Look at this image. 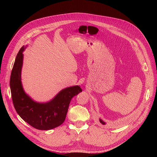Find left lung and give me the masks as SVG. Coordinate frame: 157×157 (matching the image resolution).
I'll return each mask as SVG.
<instances>
[{
  "mask_svg": "<svg viewBox=\"0 0 157 157\" xmlns=\"http://www.w3.org/2000/svg\"><path fill=\"white\" fill-rule=\"evenodd\" d=\"M99 121H100V122L102 123V125H105V123L104 121H102L101 119H100V120H99Z\"/></svg>",
  "mask_w": 157,
  "mask_h": 157,
  "instance_id": "obj_1",
  "label": "left lung"
}]
</instances>
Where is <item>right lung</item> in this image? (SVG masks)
<instances>
[{
  "label": "right lung",
  "mask_w": 157,
  "mask_h": 157,
  "mask_svg": "<svg viewBox=\"0 0 157 157\" xmlns=\"http://www.w3.org/2000/svg\"><path fill=\"white\" fill-rule=\"evenodd\" d=\"M23 46L16 57L10 78V88L13 103L19 116L38 130H51L60 126L65 120L72 98L82 92L79 86L66 88L46 103L33 101L24 92L21 72L23 65Z\"/></svg>",
  "instance_id": "1"
}]
</instances>
